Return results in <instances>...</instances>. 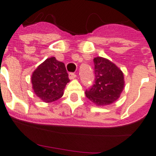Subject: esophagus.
<instances>
[{"instance_id": "1", "label": "esophagus", "mask_w": 156, "mask_h": 156, "mask_svg": "<svg viewBox=\"0 0 156 156\" xmlns=\"http://www.w3.org/2000/svg\"><path fill=\"white\" fill-rule=\"evenodd\" d=\"M77 76H76L75 73H69V79H73V78H75Z\"/></svg>"}]
</instances>
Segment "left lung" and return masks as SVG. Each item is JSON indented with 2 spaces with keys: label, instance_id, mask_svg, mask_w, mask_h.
<instances>
[{
  "label": "left lung",
  "instance_id": "obj_1",
  "mask_svg": "<svg viewBox=\"0 0 156 156\" xmlns=\"http://www.w3.org/2000/svg\"><path fill=\"white\" fill-rule=\"evenodd\" d=\"M95 83L88 90L86 96L96 105L104 106L115 102L124 89V75L120 69L108 60L95 57Z\"/></svg>",
  "mask_w": 156,
  "mask_h": 156
}]
</instances>
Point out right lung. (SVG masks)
<instances>
[{"label": "right lung", "instance_id": "right-lung-1", "mask_svg": "<svg viewBox=\"0 0 156 156\" xmlns=\"http://www.w3.org/2000/svg\"><path fill=\"white\" fill-rule=\"evenodd\" d=\"M69 82L65 64L55 57L47 59L38 66L31 77L35 95L47 103L60 99Z\"/></svg>", "mask_w": 156, "mask_h": 156}]
</instances>
